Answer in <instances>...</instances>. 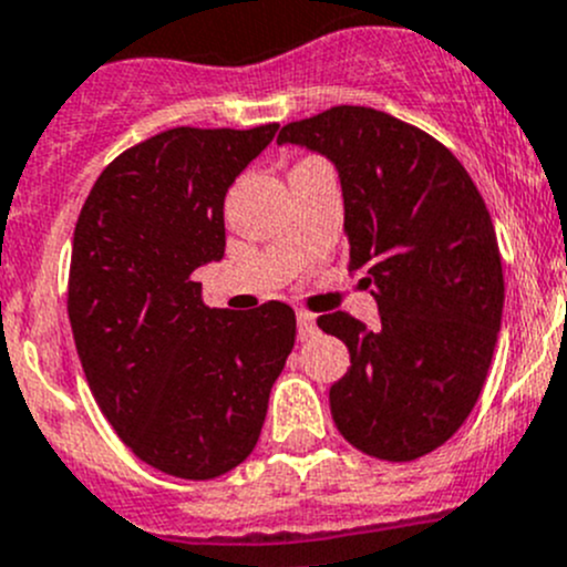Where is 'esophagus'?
Segmentation results:
<instances>
[{
	"mask_svg": "<svg viewBox=\"0 0 567 567\" xmlns=\"http://www.w3.org/2000/svg\"><path fill=\"white\" fill-rule=\"evenodd\" d=\"M317 333V320L315 315H309V311H298V337L300 339H309Z\"/></svg>",
	"mask_w": 567,
	"mask_h": 567,
	"instance_id": "34e87169",
	"label": "esophagus"
}]
</instances>
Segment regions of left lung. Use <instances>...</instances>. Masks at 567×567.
Wrapping results in <instances>:
<instances>
[{
    "label": "left lung",
    "mask_w": 567,
    "mask_h": 567,
    "mask_svg": "<svg viewBox=\"0 0 567 567\" xmlns=\"http://www.w3.org/2000/svg\"><path fill=\"white\" fill-rule=\"evenodd\" d=\"M278 144L337 166L348 269L368 272L379 303L375 328L344 311L317 320L350 350L333 423L375 460L431 454L476 406L501 331L504 269L482 194L449 147L375 107L289 122Z\"/></svg>",
    "instance_id": "8db88e82"
}]
</instances>
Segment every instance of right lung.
Returning <instances> with one entry per match:
<instances>
[{
	"label": "right lung",
	"instance_id": "add662e5",
	"mask_svg": "<svg viewBox=\"0 0 567 567\" xmlns=\"http://www.w3.org/2000/svg\"><path fill=\"white\" fill-rule=\"evenodd\" d=\"M172 127L102 169L78 217L69 320L91 395L155 471L206 482L250 456L295 348V311L208 309L194 269L225 256V194L275 138Z\"/></svg>",
	"mask_w": 567,
	"mask_h": 567
}]
</instances>
